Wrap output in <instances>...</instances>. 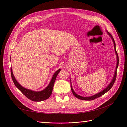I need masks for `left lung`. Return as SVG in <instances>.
<instances>
[{
  "label": "left lung",
  "mask_w": 127,
  "mask_h": 127,
  "mask_svg": "<svg viewBox=\"0 0 127 127\" xmlns=\"http://www.w3.org/2000/svg\"><path fill=\"white\" fill-rule=\"evenodd\" d=\"M107 34H109V35L111 36V37L112 38V39L113 40V43H114V49H115V51H116V55H117V67H116V71H115V74H114V77H113V78L112 79V81H111V82L110 83V84H109V85L107 86L105 89L103 91H102V92H99V93L95 94L93 96H91V97H82V96H80L78 95V94H77L75 92H74V91L73 90V88L71 85V91L73 93V94H74L75 97H76L77 98H78V99H82V100H85V101H91V100H93V99H95V98H97L98 97H101V96H102L103 94H104L105 93H106L107 92H108L111 88V87H112V86L113 85V84L115 82V80H116V77H117V68H118V64H119V57H118V53L117 52V51H116V43H115V41L113 39V37H112V35L111 34H110V33L107 31Z\"/></svg>",
  "instance_id": "obj_1"
}]
</instances>
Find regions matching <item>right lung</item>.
Returning <instances> with one entry per match:
<instances>
[{
    "instance_id": "right-lung-1",
    "label": "right lung",
    "mask_w": 127,
    "mask_h": 127,
    "mask_svg": "<svg viewBox=\"0 0 127 127\" xmlns=\"http://www.w3.org/2000/svg\"><path fill=\"white\" fill-rule=\"evenodd\" d=\"M60 71V69H59L55 73L51 79L50 83H49V85L46 87L44 90L40 92H35L28 90L26 89V88L22 87L20 84L17 82L16 79H15L13 73L12 68H11V67L10 68L11 78H12L13 81L15 84V85L16 86V87L18 89L20 90L27 98L30 99V100L34 102H40L42 101H44L50 96V95L52 94L53 85H54L57 76L58 74V73Z\"/></svg>"
}]
</instances>
